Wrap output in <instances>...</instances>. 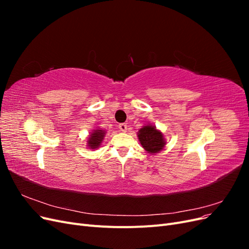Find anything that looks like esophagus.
Masks as SVG:
<instances>
[{
    "label": "esophagus",
    "mask_w": 249,
    "mask_h": 249,
    "mask_svg": "<svg viewBox=\"0 0 249 249\" xmlns=\"http://www.w3.org/2000/svg\"><path fill=\"white\" fill-rule=\"evenodd\" d=\"M118 127H119V130L122 131V132H126V130H127V125L125 124H120L118 125Z\"/></svg>",
    "instance_id": "esophagus-1"
}]
</instances>
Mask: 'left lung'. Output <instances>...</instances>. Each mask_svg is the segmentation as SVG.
Listing matches in <instances>:
<instances>
[{"label":"left lung","instance_id":"left-lung-1","mask_svg":"<svg viewBox=\"0 0 249 249\" xmlns=\"http://www.w3.org/2000/svg\"><path fill=\"white\" fill-rule=\"evenodd\" d=\"M138 139L142 147L152 155L161 152L166 145L163 133L157 130L156 126L152 124H146L141 127L138 131Z\"/></svg>","mask_w":249,"mask_h":249}]
</instances>
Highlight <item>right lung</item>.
I'll return each mask as SVG.
<instances>
[{"mask_svg":"<svg viewBox=\"0 0 249 249\" xmlns=\"http://www.w3.org/2000/svg\"><path fill=\"white\" fill-rule=\"evenodd\" d=\"M105 135H106V132L101 129H95L93 130L92 133H90L88 140H87V146L89 148L95 149L97 147H100L102 142L104 140Z\"/></svg>","mask_w":249,"mask_h":249,"instance_id":"1","label":"right lung"}]
</instances>
